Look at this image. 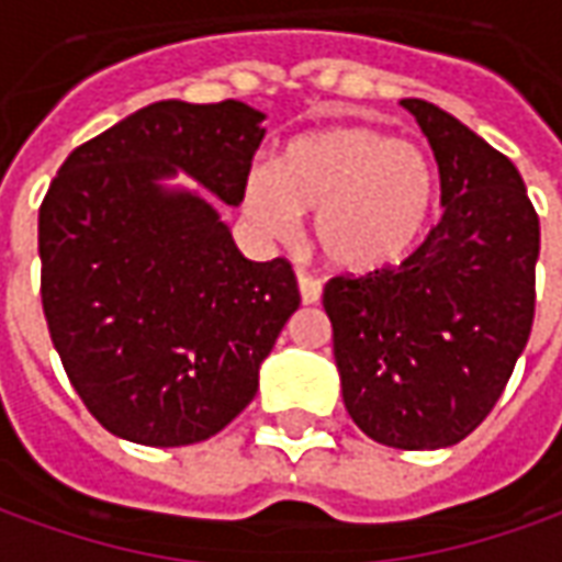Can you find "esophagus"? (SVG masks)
I'll return each instance as SVG.
<instances>
[{"instance_id":"obj_1","label":"esophagus","mask_w":562,"mask_h":562,"mask_svg":"<svg viewBox=\"0 0 562 562\" xmlns=\"http://www.w3.org/2000/svg\"><path fill=\"white\" fill-rule=\"evenodd\" d=\"M297 285H301V301H304V304H318V297H322V282H318L316 277L297 273Z\"/></svg>"}]
</instances>
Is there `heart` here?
I'll return each instance as SVG.
<instances>
[{"mask_svg": "<svg viewBox=\"0 0 562 562\" xmlns=\"http://www.w3.org/2000/svg\"><path fill=\"white\" fill-rule=\"evenodd\" d=\"M436 195L434 159L367 126L304 135L282 153L280 168L256 161L244 180V210L261 232L289 240L301 213H316L318 252L346 273H373L413 256Z\"/></svg>", "mask_w": 562, "mask_h": 562, "instance_id": "obj_1", "label": "heart"}]
</instances>
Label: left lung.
<instances>
[{"mask_svg": "<svg viewBox=\"0 0 562 562\" xmlns=\"http://www.w3.org/2000/svg\"><path fill=\"white\" fill-rule=\"evenodd\" d=\"M401 104L434 149L442 220L401 268L334 277L322 304L352 422L424 451L487 418L530 340L539 216L503 153L436 104Z\"/></svg>", "mask_w": 562, "mask_h": 562, "instance_id": "left-lung-1", "label": "left lung"}]
</instances>
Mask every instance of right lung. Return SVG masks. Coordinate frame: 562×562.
Instances as JSON below:
<instances>
[{"mask_svg":"<svg viewBox=\"0 0 562 562\" xmlns=\"http://www.w3.org/2000/svg\"><path fill=\"white\" fill-rule=\"evenodd\" d=\"M244 102L140 108L80 144L38 210L50 340L95 422L128 442L192 446L252 403L258 370L301 294L285 258L249 261L237 207L265 138Z\"/></svg>","mask_w":562,"mask_h":562,"instance_id":"add662e5","label":"right lung"}]
</instances>
